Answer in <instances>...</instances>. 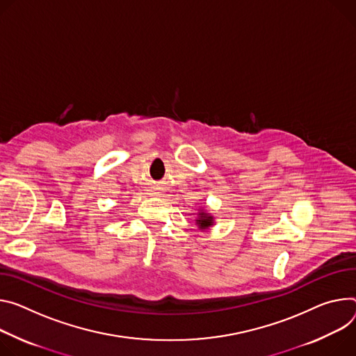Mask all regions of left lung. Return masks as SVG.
Instances as JSON below:
<instances>
[{
  "label": "left lung",
  "mask_w": 356,
  "mask_h": 356,
  "mask_svg": "<svg viewBox=\"0 0 356 356\" xmlns=\"http://www.w3.org/2000/svg\"><path fill=\"white\" fill-rule=\"evenodd\" d=\"M196 222L199 224L200 229H207V227H210V225L213 224V217L209 216L207 213H200L199 220H196Z\"/></svg>",
  "instance_id": "1"
}]
</instances>
